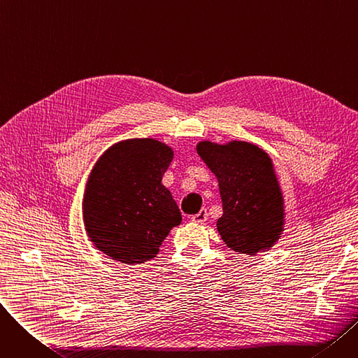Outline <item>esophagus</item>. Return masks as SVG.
I'll list each match as a JSON object with an SVG mask.
<instances>
[{
    "label": "esophagus",
    "instance_id": "34e87169",
    "mask_svg": "<svg viewBox=\"0 0 358 358\" xmlns=\"http://www.w3.org/2000/svg\"><path fill=\"white\" fill-rule=\"evenodd\" d=\"M208 210L206 209H201L197 215H194V216H192V222H194V223H204L206 220H208Z\"/></svg>",
    "mask_w": 358,
    "mask_h": 358
}]
</instances>
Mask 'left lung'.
<instances>
[{"label": "left lung", "mask_w": 358, "mask_h": 358, "mask_svg": "<svg viewBox=\"0 0 358 358\" xmlns=\"http://www.w3.org/2000/svg\"><path fill=\"white\" fill-rule=\"evenodd\" d=\"M196 150L217 178L223 242L250 257L271 250L285 232L286 206L270 155L245 141H200Z\"/></svg>", "instance_id": "8db88e82"}]
</instances>
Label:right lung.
<instances>
[{"label":"right lung","instance_id":"add662e5","mask_svg":"<svg viewBox=\"0 0 358 358\" xmlns=\"http://www.w3.org/2000/svg\"><path fill=\"white\" fill-rule=\"evenodd\" d=\"M173 159V148L154 138L123 139L100 155L81 203L84 229L96 250L130 266L155 258L181 222L162 184Z\"/></svg>","mask_w":358,"mask_h":358}]
</instances>
